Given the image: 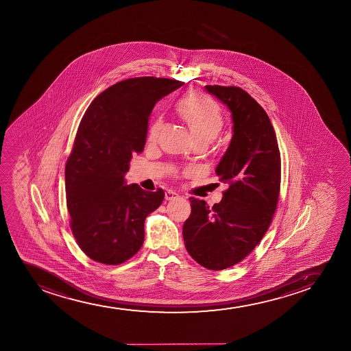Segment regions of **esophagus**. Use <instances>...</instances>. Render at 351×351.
Returning <instances> with one entry per match:
<instances>
[{
  "label": "esophagus",
  "mask_w": 351,
  "mask_h": 351,
  "mask_svg": "<svg viewBox=\"0 0 351 351\" xmlns=\"http://www.w3.org/2000/svg\"><path fill=\"white\" fill-rule=\"evenodd\" d=\"M179 197V194L176 193L173 191H166L165 192V199L166 200H173V199H177Z\"/></svg>",
  "instance_id": "34e87169"
}]
</instances>
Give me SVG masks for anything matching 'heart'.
<instances>
[{"label":"heart","mask_w":351,"mask_h":351,"mask_svg":"<svg viewBox=\"0 0 351 351\" xmlns=\"http://www.w3.org/2000/svg\"><path fill=\"white\" fill-rule=\"evenodd\" d=\"M174 111L190 130L194 141L210 143L218 136L223 126L221 109L210 97L197 91H191L178 98ZM161 129V121L157 119L147 133L149 141L157 139Z\"/></svg>","instance_id":"obj_1"}]
</instances>
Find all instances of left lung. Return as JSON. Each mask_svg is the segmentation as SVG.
I'll return each instance as SVG.
<instances>
[{
	"label": "left lung",
	"instance_id": "obj_1",
	"mask_svg": "<svg viewBox=\"0 0 351 351\" xmlns=\"http://www.w3.org/2000/svg\"><path fill=\"white\" fill-rule=\"evenodd\" d=\"M230 110L233 137L215 173L228 184L213 207L190 197L182 227L189 254L207 269L237 265L254 250L269 227L280 193L281 158L266 111L238 86L206 85Z\"/></svg>",
	"mask_w": 351,
	"mask_h": 351
}]
</instances>
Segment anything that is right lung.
<instances>
[{
    "label": "right lung",
    "instance_id": "right-lung-1",
    "mask_svg": "<svg viewBox=\"0 0 351 351\" xmlns=\"http://www.w3.org/2000/svg\"><path fill=\"white\" fill-rule=\"evenodd\" d=\"M182 82L137 77L118 82L93 99L82 118L65 166L71 230L95 261L121 265L141 250L144 222L165 193L126 185L132 154L145 146L149 114Z\"/></svg>",
    "mask_w": 351,
    "mask_h": 351
}]
</instances>
